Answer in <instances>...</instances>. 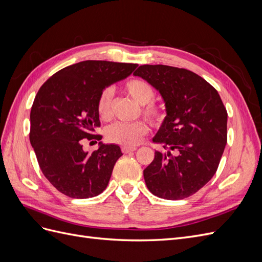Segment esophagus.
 I'll return each instance as SVG.
<instances>
[{
    "mask_svg": "<svg viewBox=\"0 0 262 262\" xmlns=\"http://www.w3.org/2000/svg\"><path fill=\"white\" fill-rule=\"evenodd\" d=\"M137 148L136 147H128V146H123L122 147V152L123 153H131V152H134V150H136Z\"/></svg>",
    "mask_w": 262,
    "mask_h": 262,
    "instance_id": "34e87169",
    "label": "esophagus"
}]
</instances>
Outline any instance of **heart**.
<instances>
[{"mask_svg":"<svg viewBox=\"0 0 262 262\" xmlns=\"http://www.w3.org/2000/svg\"><path fill=\"white\" fill-rule=\"evenodd\" d=\"M124 91L129 96L142 106L143 114L149 121L154 123L160 122L164 118L163 109L152 102L154 98V91L146 82L133 78L124 84ZM113 90L106 89L100 94L97 102V112L101 119L108 120L112 117ZM148 132V125L145 121H136L132 123L117 122L107 129V138L114 143L128 147H134L141 143V141Z\"/></svg>","mask_w":262,"mask_h":262,"instance_id":"1","label":"heart"}]
</instances>
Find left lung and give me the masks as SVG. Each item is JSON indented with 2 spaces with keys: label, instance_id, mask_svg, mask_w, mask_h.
<instances>
[{
  "label": "left lung",
  "instance_id": "left-lung-1",
  "mask_svg": "<svg viewBox=\"0 0 262 262\" xmlns=\"http://www.w3.org/2000/svg\"><path fill=\"white\" fill-rule=\"evenodd\" d=\"M133 75L161 94L166 110L153 138L166 150H155L143 171L145 184L162 199H185L216 172L227 142L226 109L217 91L189 70L145 64Z\"/></svg>",
  "mask_w": 262,
  "mask_h": 262
}]
</instances>
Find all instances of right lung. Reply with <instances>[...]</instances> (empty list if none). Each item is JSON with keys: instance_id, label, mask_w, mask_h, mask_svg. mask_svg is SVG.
<instances>
[{"instance_id": "right-lung-1", "label": "right lung", "mask_w": 262, "mask_h": 262, "mask_svg": "<svg viewBox=\"0 0 262 262\" xmlns=\"http://www.w3.org/2000/svg\"><path fill=\"white\" fill-rule=\"evenodd\" d=\"M138 64L87 60L53 74L38 91L30 112L29 140L45 177L63 194L89 199L100 194L122 155L120 146L99 142L92 153L86 140H101L97 102L106 87L131 75Z\"/></svg>"}]
</instances>
